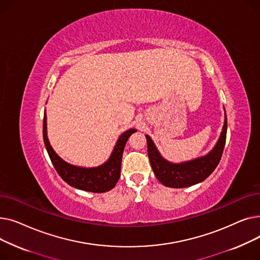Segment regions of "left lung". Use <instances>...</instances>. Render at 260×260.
I'll return each instance as SVG.
<instances>
[{
  "instance_id": "obj_1",
  "label": "left lung",
  "mask_w": 260,
  "mask_h": 260,
  "mask_svg": "<svg viewBox=\"0 0 260 260\" xmlns=\"http://www.w3.org/2000/svg\"><path fill=\"white\" fill-rule=\"evenodd\" d=\"M226 115L220 138L215 147L204 157L175 165L163 159L149 136L146 135L147 154L157 179L169 187H186L207 179L219 163L226 139Z\"/></svg>"
}]
</instances>
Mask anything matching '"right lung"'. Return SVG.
Here are the masks:
<instances>
[{
  "mask_svg": "<svg viewBox=\"0 0 260 260\" xmlns=\"http://www.w3.org/2000/svg\"><path fill=\"white\" fill-rule=\"evenodd\" d=\"M135 132H137V129L132 128L120 136L111 158L104 165L93 169H84L68 165L53 151L47 138L46 114H44L43 118L44 144L57 173L67 184L92 193H104L114 188L120 178L123 149H124L128 137H131V135Z\"/></svg>",
  "mask_w": 260,
  "mask_h": 260,
  "instance_id": "right-lung-1",
  "label": "right lung"
}]
</instances>
